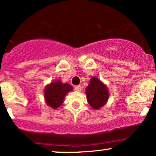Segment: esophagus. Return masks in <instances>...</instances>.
<instances>
[{"mask_svg":"<svg viewBox=\"0 0 156 156\" xmlns=\"http://www.w3.org/2000/svg\"><path fill=\"white\" fill-rule=\"evenodd\" d=\"M75 89H76L77 91H81L82 87L80 86H76V87H75Z\"/></svg>","mask_w":156,"mask_h":156,"instance_id":"34e87169","label":"esophagus"}]
</instances>
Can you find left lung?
Masks as SVG:
<instances>
[{
  "label": "left lung",
  "mask_w": 156,
  "mask_h": 156,
  "mask_svg": "<svg viewBox=\"0 0 156 156\" xmlns=\"http://www.w3.org/2000/svg\"><path fill=\"white\" fill-rule=\"evenodd\" d=\"M86 94L90 106L94 110L102 108L109 98L108 88L99 78L93 76L86 89Z\"/></svg>",
  "instance_id": "obj_1"
}]
</instances>
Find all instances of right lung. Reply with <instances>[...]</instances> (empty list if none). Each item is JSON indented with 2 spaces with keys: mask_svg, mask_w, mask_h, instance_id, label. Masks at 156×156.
<instances>
[{
  "mask_svg": "<svg viewBox=\"0 0 156 156\" xmlns=\"http://www.w3.org/2000/svg\"><path fill=\"white\" fill-rule=\"evenodd\" d=\"M73 90L72 86L63 83L61 80H57L48 84L44 89V99L48 106L57 109L62 105L65 95Z\"/></svg>",
  "mask_w": 156,
  "mask_h": 156,
  "instance_id": "right-lung-1",
  "label": "right lung"
}]
</instances>
